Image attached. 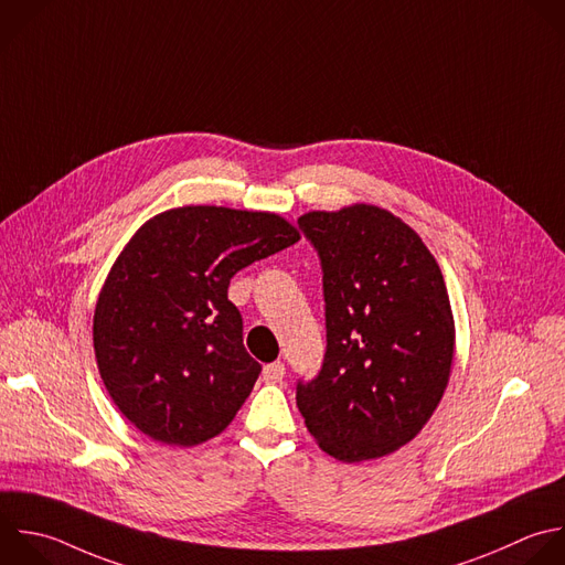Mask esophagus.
Returning <instances> with one entry per match:
<instances>
[{
  "label": "esophagus",
  "instance_id": "esophagus-1",
  "mask_svg": "<svg viewBox=\"0 0 565 565\" xmlns=\"http://www.w3.org/2000/svg\"><path fill=\"white\" fill-rule=\"evenodd\" d=\"M285 377V364L282 362H271V364H267L265 369H263V380L267 382V384H276V382H280Z\"/></svg>",
  "mask_w": 565,
  "mask_h": 565
}]
</instances>
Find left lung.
Segmentation results:
<instances>
[{
	"mask_svg": "<svg viewBox=\"0 0 565 565\" xmlns=\"http://www.w3.org/2000/svg\"><path fill=\"white\" fill-rule=\"evenodd\" d=\"M300 230L320 256L327 351L296 404L340 461L384 457L437 408L455 353L444 276L422 238L391 212L358 203L309 212Z\"/></svg>",
	"mask_w": 565,
	"mask_h": 565,
	"instance_id": "left-lung-1",
	"label": "left lung"
}]
</instances>
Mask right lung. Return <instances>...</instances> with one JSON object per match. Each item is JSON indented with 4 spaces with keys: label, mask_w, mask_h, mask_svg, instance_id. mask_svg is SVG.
<instances>
[{
    "label": "right lung",
    "mask_w": 565,
    "mask_h": 565,
    "mask_svg": "<svg viewBox=\"0 0 565 565\" xmlns=\"http://www.w3.org/2000/svg\"><path fill=\"white\" fill-rule=\"evenodd\" d=\"M298 241L278 214L216 205L139 227L102 287L93 340L113 402L141 433L196 446L230 426L263 369L243 344L230 280Z\"/></svg>",
    "instance_id": "obj_1"
}]
</instances>
